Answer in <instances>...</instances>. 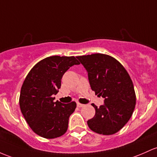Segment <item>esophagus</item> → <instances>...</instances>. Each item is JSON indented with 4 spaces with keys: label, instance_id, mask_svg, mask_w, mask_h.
<instances>
[{
    "label": "esophagus",
    "instance_id": "34e87169",
    "mask_svg": "<svg viewBox=\"0 0 157 157\" xmlns=\"http://www.w3.org/2000/svg\"><path fill=\"white\" fill-rule=\"evenodd\" d=\"M77 107L80 108V107H82V106H85V105H84V104H80V103H77Z\"/></svg>",
    "mask_w": 157,
    "mask_h": 157
}]
</instances>
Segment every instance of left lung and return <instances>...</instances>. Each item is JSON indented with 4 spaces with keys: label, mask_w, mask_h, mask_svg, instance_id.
I'll use <instances>...</instances> for the list:
<instances>
[{
    "label": "left lung",
    "mask_w": 157,
    "mask_h": 157,
    "mask_svg": "<svg viewBox=\"0 0 157 157\" xmlns=\"http://www.w3.org/2000/svg\"><path fill=\"white\" fill-rule=\"evenodd\" d=\"M88 73L91 89L104 98L100 107L92 104L95 115L87 121L92 131L112 135L119 131L131 118L136 94L130 75L118 60L106 54L77 56Z\"/></svg>",
    "instance_id": "obj_1"
}]
</instances>
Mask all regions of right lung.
Here are the masks:
<instances>
[{
	"label": "right lung",
	"mask_w": 157,
	"mask_h": 157,
	"mask_svg": "<svg viewBox=\"0 0 157 157\" xmlns=\"http://www.w3.org/2000/svg\"><path fill=\"white\" fill-rule=\"evenodd\" d=\"M75 56H52L41 60L26 77L21 86L19 105L33 131L45 139H55L68 130V119L75 102H53L61 86L62 77L70 67L79 65Z\"/></svg>",
	"instance_id": "obj_1"
}]
</instances>
